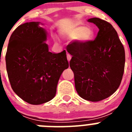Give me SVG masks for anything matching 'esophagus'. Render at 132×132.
Segmentation results:
<instances>
[{
	"label": "esophagus",
	"mask_w": 132,
	"mask_h": 132,
	"mask_svg": "<svg viewBox=\"0 0 132 132\" xmlns=\"http://www.w3.org/2000/svg\"><path fill=\"white\" fill-rule=\"evenodd\" d=\"M67 60H68V61L69 62L70 60H71V55L70 54H69V53H67Z\"/></svg>",
	"instance_id": "obj_1"
}]
</instances>
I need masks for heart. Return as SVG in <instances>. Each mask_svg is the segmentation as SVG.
Listing matches in <instances>:
<instances>
[{"label": "heart", "instance_id": "heart-1", "mask_svg": "<svg viewBox=\"0 0 132 132\" xmlns=\"http://www.w3.org/2000/svg\"><path fill=\"white\" fill-rule=\"evenodd\" d=\"M65 38L73 39L77 38L79 42L86 44L91 41L94 36L93 30L79 23H75L70 26L62 33Z\"/></svg>", "mask_w": 132, "mask_h": 132}]
</instances>
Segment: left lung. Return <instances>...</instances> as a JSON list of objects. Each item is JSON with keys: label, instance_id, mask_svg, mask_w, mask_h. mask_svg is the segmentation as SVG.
Instances as JSON below:
<instances>
[{"label": "left lung", "instance_id": "1", "mask_svg": "<svg viewBox=\"0 0 132 132\" xmlns=\"http://www.w3.org/2000/svg\"><path fill=\"white\" fill-rule=\"evenodd\" d=\"M98 28L94 40L86 44L71 42L67 46L72 55L70 67L75 88L85 100L98 102L118 88L125 66V51L111 24L98 18L88 20Z\"/></svg>", "mask_w": 132, "mask_h": 132}]
</instances>
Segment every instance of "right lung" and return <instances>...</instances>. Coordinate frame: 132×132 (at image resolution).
I'll return each mask as SVG.
<instances>
[{
    "mask_svg": "<svg viewBox=\"0 0 132 132\" xmlns=\"http://www.w3.org/2000/svg\"><path fill=\"white\" fill-rule=\"evenodd\" d=\"M39 22L19 26L9 39L6 65L10 85L23 101L38 105L54 98L58 80L69 67L65 50L49 52L47 33Z\"/></svg>",
    "mask_w": 132,
    "mask_h": 132,
    "instance_id": "1",
    "label": "right lung"
}]
</instances>
